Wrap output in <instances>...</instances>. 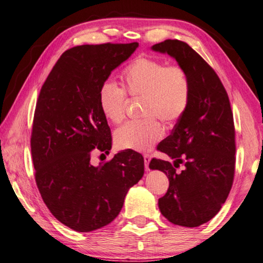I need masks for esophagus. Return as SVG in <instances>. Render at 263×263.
<instances>
[{"mask_svg":"<svg viewBox=\"0 0 263 263\" xmlns=\"http://www.w3.org/2000/svg\"><path fill=\"white\" fill-rule=\"evenodd\" d=\"M144 161H145V169H146V171H149V167H148L149 161H151V155L149 154L144 155Z\"/></svg>","mask_w":263,"mask_h":263,"instance_id":"obj_1","label":"esophagus"}]
</instances>
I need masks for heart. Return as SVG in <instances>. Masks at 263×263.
Returning a JSON list of instances; mask_svg holds the SVG:
<instances>
[{
  "label": "heart",
  "mask_w": 263,
  "mask_h": 263,
  "mask_svg": "<svg viewBox=\"0 0 263 263\" xmlns=\"http://www.w3.org/2000/svg\"><path fill=\"white\" fill-rule=\"evenodd\" d=\"M123 81L132 100H144L141 116L146 119L119 127L115 132V142L121 149L147 152L163 137V127L158 119L174 125L188 111L191 100L189 74L180 65L167 66L154 58L138 57L125 69ZM125 92L110 81L100 88V108L111 123L119 124L125 118Z\"/></svg>",
  "instance_id": "b5f03b06"
}]
</instances>
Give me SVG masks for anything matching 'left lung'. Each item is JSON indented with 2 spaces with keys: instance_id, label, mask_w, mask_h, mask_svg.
<instances>
[{
  "instance_id": "1",
  "label": "left lung",
  "mask_w": 263,
  "mask_h": 263,
  "mask_svg": "<svg viewBox=\"0 0 263 263\" xmlns=\"http://www.w3.org/2000/svg\"><path fill=\"white\" fill-rule=\"evenodd\" d=\"M168 53L189 74L188 111L158 151L174 164L153 158L151 169L167 175L169 186L159 198L163 217L175 225L197 228L212 219L232 188L235 171V128L224 86L208 62L188 44L167 39L152 46ZM184 164L182 171L176 167Z\"/></svg>"
}]
</instances>
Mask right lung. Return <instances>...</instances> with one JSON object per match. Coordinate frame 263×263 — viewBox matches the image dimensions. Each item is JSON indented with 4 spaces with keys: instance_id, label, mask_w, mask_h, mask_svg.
I'll return each instance as SVG.
<instances>
[{
    "instance_id": "add662e5",
    "label": "right lung",
    "mask_w": 263,
    "mask_h": 263,
    "mask_svg": "<svg viewBox=\"0 0 263 263\" xmlns=\"http://www.w3.org/2000/svg\"><path fill=\"white\" fill-rule=\"evenodd\" d=\"M139 44L81 45L62 53L39 92L31 154L35 183L48 210L78 232L110 224L131 186L144 175V158L123 151L92 166L94 151L109 153L111 131L100 88Z\"/></svg>"
}]
</instances>
